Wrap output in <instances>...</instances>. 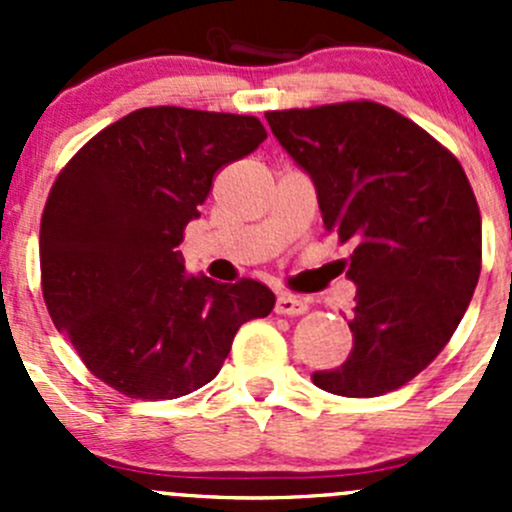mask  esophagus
<instances>
[{
	"mask_svg": "<svg viewBox=\"0 0 512 512\" xmlns=\"http://www.w3.org/2000/svg\"><path fill=\"white\" fill-rule=\"evenodd\" d=\"M309 309L307 299L294 297V294H280L275 304L277 314H285V317H297V314H304Z\"/></svg>",
	"mask_w": 512,
	"mask_h": 512,
	"instance_id": "obj_1",
	"label": "esophagus"
}]
</instances>
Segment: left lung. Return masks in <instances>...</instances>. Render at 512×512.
Returning a JSON list of instances; mask_svg holds the SVG:
<instances>
[{
	"instance_id": "obj_1",
	"label": "left lung",
	"mask_w": 512,
	"mask_h": 512,
	"mask_svg": "<svg viewBox=\"0 0 512 512\" xmlns=\"http://www.w3.org/2000/svg\"><path fill=\"white\" fill-rule=\"evenodd\" d=\"M312 178L324 227L352 242L354 347L314 371L329 394L369 399L421 374L461 324L480 275V210L451 151L374 101L267 111Z\"/></svg>"
}]
</instances>
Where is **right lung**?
<instances>
[{"instance_id":"add662e5","label":"right lung","mask_w":512,"mask_h":512,"mask_svg":"<svg viewBox=\"0 0 512 512\" xmlns=\"http://www.w3.org/2000/svg\"><path fill=\"white\" fill-rule=\"evenodd\" d=\"M267 138L255 116L138 108L51 185L39 232L51 322L103 384L178 399L218 376L237 329L275 307L262 282L188 275L175 247L213 178Z\"/></svg>"}]
</instances>
